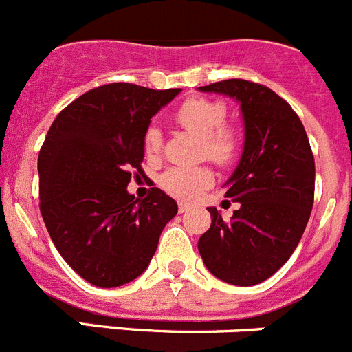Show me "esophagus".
Segmentation results:
<instances>
[{"label":"esophagus","mask_w":352,"mask_h":352,"mask_svg":"<svg viewBox=\"0 0 352 352\" xmlns=\"http://www.w3.org/2000/svg\"><path fill=\"white\" fill-rule=\"evenodd\" d=\"M188 209H190V206L186 204V202H179V204H178V211L179 212H186Z\"/></svg>","instance_id":"obj_1"}]
</instances>
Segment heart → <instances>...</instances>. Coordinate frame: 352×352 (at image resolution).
<instances>
[{
	"instance_id": "obj_1",
	"label": "heart",
	"mask_w": 352,
	"mask_h": 352,
	"mask_svg": "<svg viewBox=\"0 0 352 352\" xmlns=\"http://www.w3.org/2000/svg\"><path fill=\"white\" fill-rule=\"evenodd\" d=\"M227 108L223 102L206 98H190L176 111V120L186 131L202 138V157L214 164L228 166L239 153L237 132L225 125ZM162 134L157 125L144 131L143 150L148 159L159 157ZM214 174L209 167H170L160 176V186L173 197L192 201L212 185Z\"/></svg>"
}]
</instances>
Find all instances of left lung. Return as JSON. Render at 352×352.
<instances>
[{
	"instance_id": "8db88e82",
	"label": "left lung",
	"mask_w": 352,
	"mask_h": 352,
	"mask_svg": "<svg viewBox=\"0 0 352 352\" xmlns=\"http://www.w3.org/2000/svg\"><path fill=\"white\" fill-rule=\"evenodd\" d=\"M241 104L244 146L225 186L239 202L230 220L216 208L211 227L199 239L209 272L235 286H253L281 269L307 227L314 204V157L300 118L269 87L223 80L199 87Z\"/></svg>"
}]
</instances>
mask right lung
<instances>
[{"label": "right lung", "mask_w": 352, "mask_h": 352, "mask_svg": "<svg viewBox=\"0 0 352 352\" xmlns=\"http://www.w3.org/2000/svg\"><path fill=\"white\" fill-rule=\"evenodd\" d=\"M182 89L108 83L56 117L38 155L40 211L60 256L90 285L117 288L146 270L178 204L153 186L136 199L144 174L143 136L151 117Z\"/></svg>", "instance_id": "add662e5"}]
</instances>
